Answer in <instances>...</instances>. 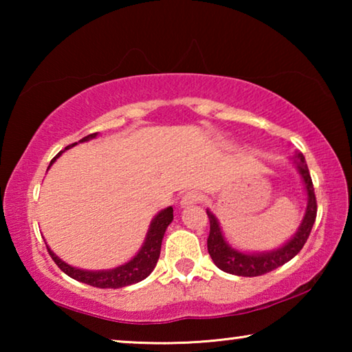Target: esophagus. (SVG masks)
Here are the masks:
<instances>
[{
    "instance_id": "34e87169",
    "label": "esophagus",
    "mask_w": 352,
    "mask_h": 352,
    "mask_svg": "<svg viewBox=\"0 0 352 352\" xmlns=\"http://www.w3.org/2000/svg\"><path fill=\"white\" fill-rule=\"evenodd\" d=\"M201 200H204V197H201L199 192H195V190H189V192H186L182 197L180 205H182V208H189V206H192V205L200 204Z\"/></svg>"
}]
</instances>
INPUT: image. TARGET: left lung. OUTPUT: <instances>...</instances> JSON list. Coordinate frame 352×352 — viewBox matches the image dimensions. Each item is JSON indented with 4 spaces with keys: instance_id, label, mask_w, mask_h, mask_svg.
Instances as JSON below:
<instances>
[{
    "instance_id": "1",
    "label": "left lung",
    "mask_w": 352,
    "mask_h": 352,
    "mask_svg": "<svg viewBox=\"0 0 352 352\" xmlns=\"http://www.w3.org/2000/svg\"><path fill=\"white\" fill-rule=\"evenodd\" d=\"M295 163L307 192V208L300 228H298L294 237L289 242H285L281 248L264 253H242L239 250L230 247L226 243L222 230L219 226V220L211 211H206L208 219H210L208 253H210L214 264L220 270L237 276H261L264 273H269L278 269V267L284 265L285 262L295 258L300 253V250L305 247L307 237L312 231L315 217H317V199H315L312 178L311 174H309L306 160L302 157V153L296 155Z\"/></svg>"
}]
</instances>
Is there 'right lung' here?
I'll return each mask as SVG.
<instances>
[{"mask_svg":"<svg viewBox=\"0 0 352 352\" xmlns=\"http://www.w3.org/2000/svg\"><path fill=\"white\" fill-rule=\"evenodd\" d=\"M96 135L98 133L88 135V136H85V138H82L79 142L90 141L93 138H96ZM76 144L77 142L67 146L65 147V151ZM65 151L58 152L56 157L51 160L50 166L54 163ZM172 219H174V210H172V206L166 208V210H163V211H160L157 216L153 217V220L151 222V226H148L146 241H144V243H142V247L138 252V254H136L132 261H129L127 264L119 265V267H116V269H111V270L91 272V270L76 269V267L68 265L67 262H63L60 258H58V256L52 253L50 247L46 245V248H47V252H50L52 261L57 264L58 269H60L63 273H67L69 278L76 279V281L85 283L88 285H93V287H99V289L126 287V285L140 283V281H142V279L151 275L152 270L155 269V265H157V262H158L163 236L166 233V228H168L169 223L172 222Z\"/></svg>","mask_w":352,"mask_h":352,"instance_id":"1","label":"right lung"}]
</instances>
